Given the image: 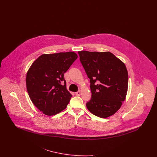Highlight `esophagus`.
<instances>
[{
    "label": "esophagus",
    "mask_w": 157,
    "mask_h": 157,
    "mask_svg": "<svg viewBox=\"0 0 157 157\" xmlns=\"http://www.w3.org/2000/svg\"><path fill=\"white\" fill-rule=\"evenodd\" d=\"M75 95H77V96H79V95H81V91H80V90H79V91L76 92L75 93Z\"/></svg>",
    "instance_id": "34e87169"
}]
</instances>
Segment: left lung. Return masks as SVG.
<instances>
[{
  "label": "left lung",
  "mask_w": 157,
  "mask_h": 157,
  "mask_svg": "<svg viewBox=\"0 0 157 157\" xmlns=\"http://www.w3.org/2000/svg\"><path fill=\"white\" fill-rule=\"evenodd\" d=\"M79 59L90 79L88 110L105 118L118 111L125 99L128 74L125 64L109 52L79 51Z\"/></svg>",
  "instance_id": "8db88e82"
}]
</instances>
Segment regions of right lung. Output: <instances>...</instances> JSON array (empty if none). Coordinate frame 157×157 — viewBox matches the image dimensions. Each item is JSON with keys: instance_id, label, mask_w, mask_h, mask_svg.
I'll use <instances>...</instances> for the list:
<instances>
[{"instance_id": "right-lung-1", "label": "right lung", "mask_w": 157, "mask_h": 157, "mask_svg": "<svg viewBox=\"0 0 157 157\" xmlns=\"http://www.w3.org/2000/svg\"><path fill=\"white\" fill-rule=\"evenodd\" d=\"M77 58L73 52L43 54L28 70L26 83L29 96L45 115H54L67 108L72 95L63 76Z\"/></svg>"}]
</instances>
